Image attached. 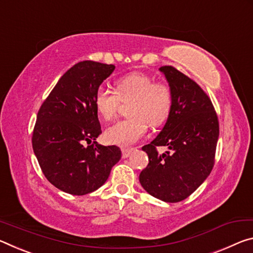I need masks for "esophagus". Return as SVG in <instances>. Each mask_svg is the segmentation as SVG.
Returning <instances> with one entry per match:
<instances>
[{
  "mask_svg": "<svg viewBox=\"0 0 253 253\" xmlns=\"http://www.w3.org/2000/svg\"><path fill=\"white\" fill-rule=\"evenodd\" d=\"M133 149H127V148H123L122 149V157L123 158H127L130 156V154L132 152Z\"/></svg>",
  "mask_w": 253,
  "mask_h": 253,
  "instance_id": "esophagus-1",
  "label": "esophagus"
}]
</instances>
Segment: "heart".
<instances>
[{
  "label": "heart",
  "mask_w": 253,
  "mask_h": 253,
  "mask_svg": "<svg viewBox=\"0 0 253 253\" xmlns=\"http://www.w3.org/2000/svg\"><path fill=\"white\" fill-rule=\"evenodd\" d=\"M98 114L111 121L117 117L120 103L131 102L129 115L106 130L107 142L117 146H131L146 134L148 124L157 127L167 120L171 111L172 93L166 83H155L146 74L132 73L115 82V92L97 88L94 97Z\"/></svg>",
  "instance_id": "heart-1"
}]
</instances>
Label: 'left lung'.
I'll use <instances>...</instances> for the list:
<instances>
[{
  "instance_id": "left-lung-1",
  "label": "left lung",
  "mask_w": 253,
  "mask_h": 253,
  "mask_svg": "<svg viewBox=\"0 0 253 253\" xmlns=\"http://www.w3.org/2000/svg\"><path fill=\"white\" fill-rule=\"evenodd\" d=\"M159 70L171 88V111L160 133L142 147L149 164L139 180L151 196L177 203L192 195L212 171L220 126L212 101L196 82L172 66ZM157 146L169 150L160 155Z\"/></svg>"
}]
</instances>
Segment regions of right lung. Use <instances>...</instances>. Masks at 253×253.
<instances>
[{
  "label": "right lung",
  "mask_w": 253,
  "mask_h": 253,
  "mask_svg": "<svg viewBox=\"0 0 253 253\" xmlns=\"http://www.w3.org/2000/svg\"><path fill=\"white\" fill-rule=\"evenodd\" d=\"M114 65L84 60L68 69L37 114L32 148L43 175L58 189L85 195L101 187L121 159L117 146H102L95 93ZM92 145L87 147L84 143Z\"/></svg>",
  "instance_id": "add662e5"
}]
</instances>
